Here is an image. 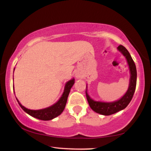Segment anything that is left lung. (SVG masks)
Wrapping results in <instances>:
<instances>
[{"mask_svg": "<svg viewBox=\"0 0 151 151\" xmlns=\"http://www.w3.org/2000/svg\"><path fill=\"white\" fill-rule=\"evenodd\" d=\"M117 49L121 51L122 53L127 58L128 65L129 66L131 78H130L129 86L128 91L121 99L113 102H102L94 101L90 98L86 90V96L88 104L93 111L104 115H110L123 110L128 106L131 102L135 93L137 83V70H136L135 64L130 55L127 49L122 45H119Z\"/></svg>", "mask_w": 151, "mask_h": 151, "instance_id": "obj_1", "label": "left lung"}]
</instances>
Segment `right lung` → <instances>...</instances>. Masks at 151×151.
Segmentation results:
<instances>
[{
	"mask_svg": "<svg viewBox=\"0 0 151 151\" xmlns=\"http://www.w3.org/2000/svg\"><path fill=\"white\" fill-rule=\"evenodd\" d=\"M75 83V80L72 79L69 80V82H67L66 84L65 91L63 96L60 98V100L58 101L56 103L53 104L52 106L47 107V108L40 109V110H30L25 108V107L22 106V105L19 102V101L17 100L18 104L20 107L22 109V110L25 111L27 113L31 116L35 117V118L41 119V120H51L55 117H56L61 114L65 108L66 104H67V101L68 96H69L70 90Z\"/></svg>",
	"mask_w": 151,
	"mask_h": 151,
	"instance_id": "right-lung-1",
	"label": "right lung"
}]
</instances>
